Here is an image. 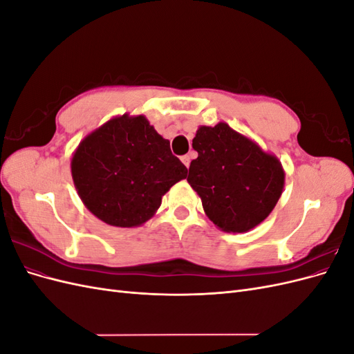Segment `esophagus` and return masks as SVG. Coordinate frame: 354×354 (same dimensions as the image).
Segmentation results:
<instances>
[{"instance_id":"1","label":"esophagus","mask_w":354,"mask_h":354,"mask_svg":"<svg viewBox=\"0 0 354 354\" xmlns=\"http://www.w3.org/2000/svg\"><path fill=\"white\" fill-rule=\"evenodd\" d=\"M180 159H181V162H183L189 168V165H190V156L189 155H183Z\"/></svg>"}]
</instances>
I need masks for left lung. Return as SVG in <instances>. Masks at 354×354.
Segmentation results:
<instances>
[{"label": "left lung", "mask_w": 354, "mask_h": 354, "mask_svg": "<svg viewBox=\"0 0 354 354\" xmlns=\"http://www.w3.org/2000/svg\"><path fill=\"white\" fill-rule=\"evenodd\" d=\"M192 146L187 181L216 226L242 233L267 218L283 189L279 160L224 122L201 127Z\"/></svg>", "instance_id": "left-lung-1"}]
</instances>
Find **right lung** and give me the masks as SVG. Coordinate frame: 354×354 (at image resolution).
I'll return each mask as SVG.
<instances>
[{
    "label": "right lung",
    "mask_w": 354,
    "mask_h": 354,
    "mask_svg": "<svg viewBox=\"0 0 354 354\" xmlns=\"http://www.w3.org/2000/svg\"><path fill=\"white\" fill-rule=\"evenodd\" d=\"M78 195L95 217L116 227L140 226L187 168L145 116H121L87 136L72 158Z\"/></svg>",
    "instance_id": "right-lung-1"
}]
</instances>
